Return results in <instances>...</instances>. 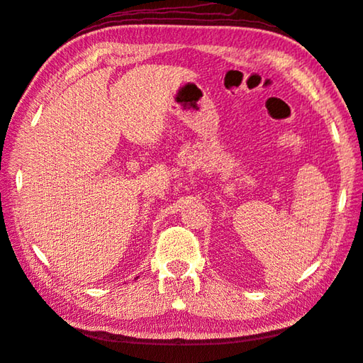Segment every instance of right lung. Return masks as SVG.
I'll use <instances>...</instances> for the list:
<instances>
[{"label": "right lung", "instance_id": "right-lung-1", "mask_svg": "<svg viewBox=\"0 0 363 363\" xmlns=\"http://www.w3.org/2000/svg\"><path fill=\"white\" fill-rule=\"evenodd\" d=\"M136 278H138V277H136ZM136 278H135V279H136Z\"/></svg>", "mask_w": 363, "mask_h": 363}]
</instances>
